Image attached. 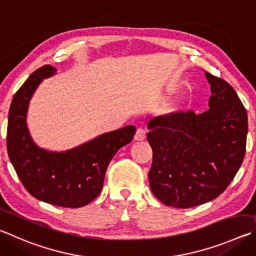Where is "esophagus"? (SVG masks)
I'll return each instance as SVG.
<instances>
[{
  "instance_id": "esophagus-1",
  "label": "esophagus",
  "mask_w": 256,
  "mask_h": 256,
  "mask_svg": "<svg viewBox=\"0 0 256 256\" xmlns=\"http://www.w3.org/2000/svg\"><path fill=\"white\" fill-rule=\"evenodd\" d=\"M146 138V130H144L143 128H138L136 136H134V138H136V141H143Z\"/></svg>"
}]
</instances>
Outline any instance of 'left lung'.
<instances>
[{
    "mask_svg": "<svg viewBox=\"0 0 256 256\" xmlns=\"http://www.w3.org/2000/svg\"><path fill=\"white\" fill-rule=\"evenodd\" d=\"M209 108L153 118L148 141L153 148L151 192L166 206L190 208L217 198L244 160L248 114L228 82L205 72Z\"/></svg>",
    "mask_w": 256,
    "mask_h": 256,
    "instance_id": "1",
    "label": "left lung"
}]
</instances>
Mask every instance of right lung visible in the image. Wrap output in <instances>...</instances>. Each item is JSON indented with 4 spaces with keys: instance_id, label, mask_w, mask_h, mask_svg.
I'll return each instance as SVG.
<instances>
[{
    "instance_id": "1",
    "label": "right lung",
    "mask_w": 256,
    "mask_h": 256,
    "mask_svg": "<svg viewBox=\"0 0 256 256\" xmlns=\"http://www.w3.org/2000/svg\"><path fill=\"white\" fill-rule=\"evenodd\" d=\"M56 72L54 67L46 64L32 72L16 92L8 110V153L21 182L34 198L78 208L100 194L110 160L132 141L136 128L128 125L62 152L36 146L26 125L28 108L41 82Z\"/></svg>"
}]
</instances>
